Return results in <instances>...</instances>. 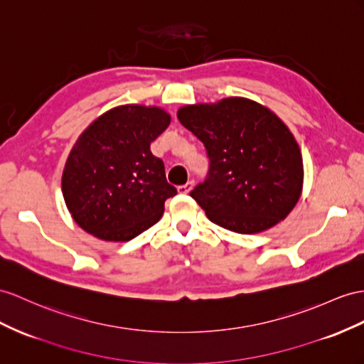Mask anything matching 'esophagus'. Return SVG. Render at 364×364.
Wrapping results in <instances>:
<instances>
[{
	"label": "esophagus",
	"instance_id": "1",
	"mask_svg": "<svg viewBox=\"0 0 364 364\" xmlns=\"http://www.w3.org/2000/svg\"><path fill=\"white\" fill-rule=\"evenodd\" d=\"M193 180H191V181H188L186 184H181V186H178V192L180 193H189L191 191H192V188H193Z\"/></svg>",
	"mask_w": 364,
	"mask_h": 364
}]
</instances>
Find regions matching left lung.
<instances>
[{"mask_svg":"<svg viewBox=\"0 0 364 364\" xmlns=\"http://www.w3.org/2000/svg\"><path fill=\"white\" fill-rule=\"evenodd\" d=\"M180 123L204 144L209 171L191 197L215 225L257 234L284 220L303 188L295 138L271 110L246 98L186 106Z\"/></svg>","mask_w":364,"mask_h":364,"instance_id":"8db88e82","label":"left lung"}]
</instances>
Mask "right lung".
<instances>
[{
  "instance_id": "add662e5",
  "label": "right lung",
  "mask_w": 364,
  "mask_h": 364,
  "mask_svg": "<svg viewBox=\"0 0 364 364\" xmlns=\"http://www.w3.org/2000/svg\"><path fill=\"white\" fill-rule=\"evenodd\" d=\"M171 117L158 107L119 106L81 134L63 172L73 220L106 241H129L154 226L176 189L151 152Z\"/></svg>"
}]
</instances>
